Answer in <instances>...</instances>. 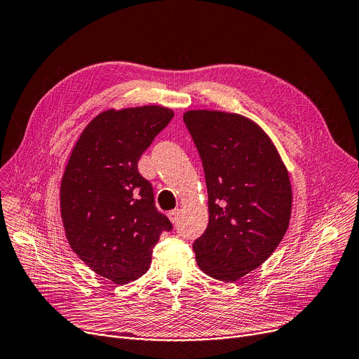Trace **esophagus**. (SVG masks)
I'll use <instances>...</instances> for the list:
<instances>
[{
	"label": "esophagus",
	"mask_w": 359,
	"mask_h": 359,
	"mask_svg": "<svg viewBox=\"0 0 359 359\" xmlns=\"http://www.w3.org/2000/svg\"><path fill=\"white\" fill-rule=\"evenodd\" d=\"M180 210L178 209H174V210H170V212H168V217H169V220L172 222V224H177L178 222V219H180Z\"/></svg>",
	"instance_id": "obj_1"
}]
</instances>
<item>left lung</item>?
<instances>
[{
  "label": "left lung",
  "instance_id": "obj_1",
  "mask_svg": "<svg viewBox=\"0 0 359 359\" xmlns=\"http://www.w3.org/2000/svg\"><path fill=\"white\" fill-rule=\"evenodd\" d=\"M201 158L209 224L193 244L198 267L233 282L262 266L289 226L292 187L269 135L251 119L197 109L184 114Z\"/></svg>",
  "mask_w": 359,
  "mask_h": 359
}]
</instances>
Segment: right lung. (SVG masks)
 I'll return each mask as SVG.
<instances>
[{"instance_id":"add662e5","label":"right lung","mask_w":359,"mask_h":359,"mask_svg":"<svg viewBox=\"0 0 359 359\" xmlns=\"http://www.w3.org/2000/svg\"><path fill=\"white\" fill-rule=\"evenodd\" d=\"M172 116V109L158 105L100 112L80 134L65 166L60 204L68 244L116 285L143 276L161 233L172 229L137 168Z\"/></svg>"}]
</instances>
